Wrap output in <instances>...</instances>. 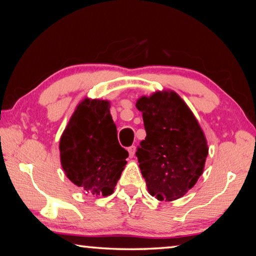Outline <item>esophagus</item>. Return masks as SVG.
Returning a JSON list of instances; mask_svg holds the SVG:
<instances>
[{
	"label": "esophagus",
	"instance_id": "obj_1",
	"mask_svg": "<svg viewBox=\"0 0 256 256\" xmlns=\"http://www.w3.org/2000/svg\"><path fill=\"white\" fill-rule=\"evenodd\" d=\"M128 151L130 157L133 158V157H134V154H136V146H128Z\"/></svg>",
	"mask_w": 256,
	"mask_h": 256
}]
</instances>
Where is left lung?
Segmentation results:
<instances>
[{"label": "left lung", "mask_w": 256, "mask_h": 256, "mask_svg": "<svg viewBox=\"0 0 256 256\" xmlns=\"http://www.w3.org/2000/svg\"><path fill=\"white\" fill-rule=\"evenodd\" d=\"M146 136L138 146L141 174L152 196L174 201L202 175L208 144L188 106L174 92H157L138 99Z\"/></svg>", "instance_id": "8db88e82"}]
</instances>
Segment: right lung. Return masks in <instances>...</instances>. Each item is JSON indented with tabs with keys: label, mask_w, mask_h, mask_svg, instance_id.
Here are the masks:
<instances>
[{
	"label": "right lung",
	"mask_w": 256,
	"mask_h": 256,
	"mask_svg": "<svg viewBox=\"0 0 256 256\" xmlns=\"http://www.w3.org/2000/svg\"><path fill=\"white\" fill-rule=\"evenodd\" d=\"M110 108L107 100L84 99L60 140L66 177L90 196H110L128 157L118 144Z\"/></svg>",
	"instance_id": "right-lung-1"
}]
</instances>
